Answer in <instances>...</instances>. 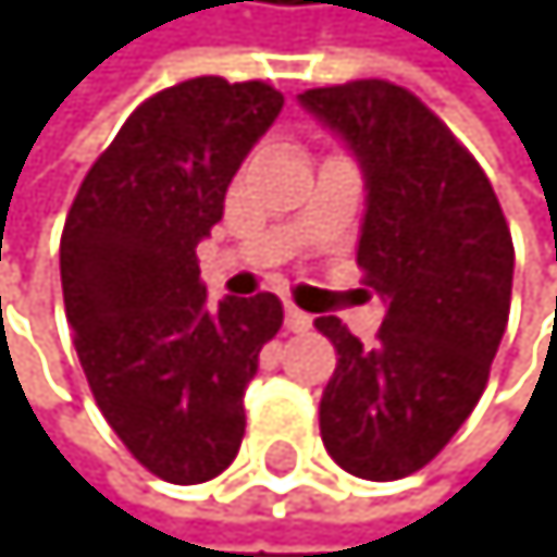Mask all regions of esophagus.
<instances>
[{"mask_svg": "<svg viewBox=\"0 0 557 557\" xmlns=\"http://www.w3.org/2000/svg\"><path fill=\"white\" fill-rule=\"evenodd\" d=\"M285 327L296 331V334H302V331H310V327H313V317H310V313H302V310H296V307H285Z\"/></svg>", "mask_w": 557, "mask_h": 557, "instance_id": "34e87169", "label": "esophagus"}]
</instances>
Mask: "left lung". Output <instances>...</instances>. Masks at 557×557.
<instances>
[{"label": "left lung", "mask_w": 557, "mask_h": 557, "mask_svg": "<svg viewBox=\"0 0 557 557\" xmlns=\"http://www.w3.org/2000/svg\"><path fill=\"white\" fill-rule=\"evenodd\" d=\"M299 103L362 170L356 261L387 302L370 348L317 317L338 348L321 440L348 474L397 481L454 440L485 391L509 321L512 236L485 170L405 86L359 79Z\"/></svg>", "instance_id": "obj_1"}]
</instances>
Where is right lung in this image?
<instances>
[{"label": "right lung", "mask_w": 557, "mask_h": 557, "mask_svg": "<svg viewBox=\"0 0 557 557\" xmlns=\"http://www.w3.org/2000/svg\"><path fill=\"white\" fill-rule=\"evenodd\" d=\"M282 103L268 83L219 76L163 89L89 166L65 219L62 296L89 391L132 457L170 485L233 463L244 391L282 327L275 293L209 302L195 258Z\"/></svg>", "instance_id": "right-lung-1"}]
</instances>
